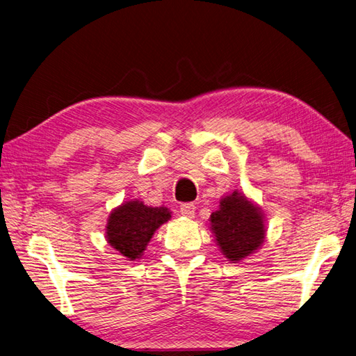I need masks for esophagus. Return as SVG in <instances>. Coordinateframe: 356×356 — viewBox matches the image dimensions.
<instances>
[{
    "label": "esophagus",
    "mask_w": 356,
    "mask_h": 356,
    "mask_svg": "<svg viewBox=\"0 0 356 356\" xmlns=\"http://www.w3.org/2000/svg\"><path fill=\"white\" fill-rule=\"evenodd\" d=\"M180 213L186 218H194L195 215V206L193 203H185L180 206Z\"/></svg>",
    "instance_id": "obj_1"
}]
</instances>
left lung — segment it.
<instances>
[{
	"label": "left lung",
	"mask_w": 356,
	"mask_h": 356,
	"mask_svg": "<svg viewBox=\"0 0 356 356\" xmlns=\"http://www.w3.org/2000/svg\"><path fill=\"white\" fill-rule=\"evenodd\" d=\"M211 225L222 254L233 263L248 257L265 241L263 215L238 191L221 200Z\"/></svg>",
	"instance_id": "left-lung-1"
}]
</instances>
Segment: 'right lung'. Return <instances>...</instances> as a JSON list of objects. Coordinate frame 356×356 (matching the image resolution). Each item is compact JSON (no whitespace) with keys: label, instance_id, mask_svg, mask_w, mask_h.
<instances>
[{"label":"right lung","instance_id":"1","mask_svg":"<svg viewBox=\"0 0 356 356\" xmlns=\"http://www.w3.org/2000/svg\"><path fill=\"white\" fill-rule=\"evenodd\" d=\"M171 218L167 207H149L141 202H127L109 215L106 241L129 260L140 259L153 233Z\"/></svg>","mask_w":356,"mask_h":356}]
</instances>
